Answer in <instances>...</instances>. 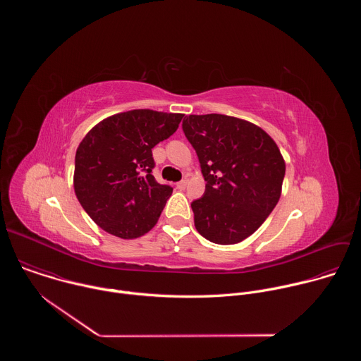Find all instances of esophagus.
Here are the masks:
<instances>
[{"label": "esophagus", "instance_id": "esophagus-1", "mask_svg": "<svg viewBox=\"0 0 361 361\" xmlns=\"http://www.w3.org/2000/svg\"><path fill=\"white\" fill-rule=\"evenodd\" d=\"M187 187V180H181L180 183H177V188L178 190H184Z\"/></svg>", "mask_w": 361, "mask_h": 361}]
</instances>
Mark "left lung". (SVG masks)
<instances>
[{
  "mask_svg": "<svg viewBox=\"0 0 361 361\" xmlns=\"http://www.w3.org/2000/svg\"><path fill=\"white\" fill-rule=\"evenodd\" d=\"M183 131L207 181L191 202L197 231L223 245L245 240L281 195L286 163L276 141L259 126L223 114L187 116Z\"/></svg>",
  "mask_w": 361,
  "mask_h": 361,
  "instance_id": "obj_1",
  "label": "left lung"
}]
</instances>
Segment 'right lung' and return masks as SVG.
Here are the masks:
<instances>
[{
	"mask_svg": "<svg viewBox=\"0 0 361 361\" xmlns=\"http://www.w3.org/2000/svg\"><path fill=\"white\" fill-rule=\"evenodd\" d=\"M184 114L131 110L94 126L75 152L74 191L109 234L133 240L157 224L173 188L151 174V149L176 133Z\"/></svg>",
	"mask_w": 361,
	"mask_h": 361,
	"instance_id": "obj_1",
	"label": "right lung"
}]
</instances>
